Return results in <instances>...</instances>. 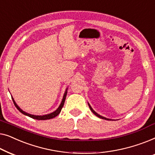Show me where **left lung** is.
Instances as JSON below:
<instances>
[{
  "mask_svg": "<svg viewBox=\"0 0 155 155\" xmlns=\"http://www.w3.org/2000/svg\"><path fill=\"white\" fill-rule=\"evenodd\" d=\"M88 106H89V107H90V109H91V112H92L93 114H94L95 116L96 117H99V118H100V119H105V120H109V121H113L112 119H108V118H106V117H102V116H101V115H100V114H97V112H95L94 110H93V109L91 107V104L88 103Z\"/></svg>",
  "mask_w": 155,
  "mask_h": 155,
  "instance_id": "1",
  "label": "left lung"
}]
</instances>
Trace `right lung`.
Wrapping results in <instances>:
<instances>
[{
    "label": "right lung",
    "instance_id": "1",
    "mask_svg": "<svg viewBox=\"0 0 155 155\" xmlns=\"http://www.w3.org/2000/svg\"><path fill=\"white\" fill-rule=\"evenodd\" d=\"M67 89H68V87H67V88H66V90H65V92L64 93V95H63L62 102H61L60 106L58 107V109H57L55 111H54V112L50 113V114H44V115H34V114H29V113H27V112H25V111H23L20 107H19L18 105H17V104L16 103V102H15L14 98H13L12 95H11V96H12V101H13V102H14L15 106L16 107L17 110H18L21 113H22L23 114L26 115V116L31 117V118H32V119H37V120H47V119H51L54 118V117H57L60 113L61 110H62V108L63 107V106H64L65 99H66V96H67Z\"/></svg>",
    "mask_w": 155,
    "mask_h": 155
}]
</instances>
